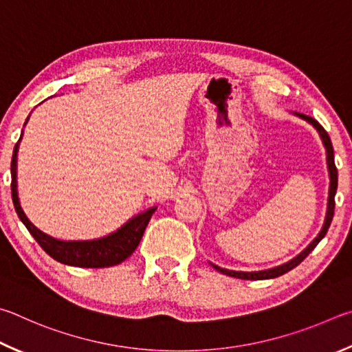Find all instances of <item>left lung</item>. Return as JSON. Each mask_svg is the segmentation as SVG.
Wrapping results in <instances>:
<instances>
[{"instance_id":"8db88e82","label":"left lung","mask_w":352,"mask_h":352,"mask_svg":"<svg viewBox=\"0 0 352 352\" xmlns=\"http://www.w3.org/2000/svg\"><path fill=\"white\" fill-rule=\"evenodd\" d=\"M301 119L307 120L309 123H312L314 126L317 128V131L320 133V138H322L324 148H326V154H328V170H329V177H331V186H329V199H328V212H326V219H324V224H323V229L322 232L318 233V236L314 239V241L307 245V248L301 252L298 256H295L294 260H291L286 264H283V266H278L275 269H269V270H261V272H235V270H227L223 267H218L212 264V266L218 270L221 274H226L229 276H235V278H241V280H269V278H276V276H280L283 274L289 272V270H292L294 267H297L298 264L305 260V258L311 254V252L317 248V244L322 241L324 238L326 232H328L329 226H331V221L332 217H334V207H336V192H337V181H338V173H337V166L334 162V148H332V142L329 139L328 133L324 131V128L320 125V123L312 119L309 116H305V114H298Z\"/></svg>"}]
</instances>
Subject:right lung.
Returning <instances> with one entry per match:
<instances>
[{"label": "right lung", "instance_id": "1", "mask_svg": "<svg viewBox=\"0 0 352 352\" xmlns=\"http://www.w3.org/2000/svg\"><path fill=\"white\" fill-rule=\"evenodd\" d=\"M16 151L18 144L14 148L10 164L12 201H14L18 218L21 219V223L26 226L30 235L35 238V241L40 244V248L45 250L49 256H52L55 261L67 264V266L109 267L125 261L126 258L133 254L135 248L139 245L142 236H144L146 224L150 223L156 207L140 213L139 217L133 218L131 221H128L122 229L114 232L113 235H109L107 238L94 239V241H60V239H55L46 235V233L40 232L32 223H30L23 212L16 193Z\"/></svg>", "mask_w": 352, "mask_h": 352}]
</instances>
